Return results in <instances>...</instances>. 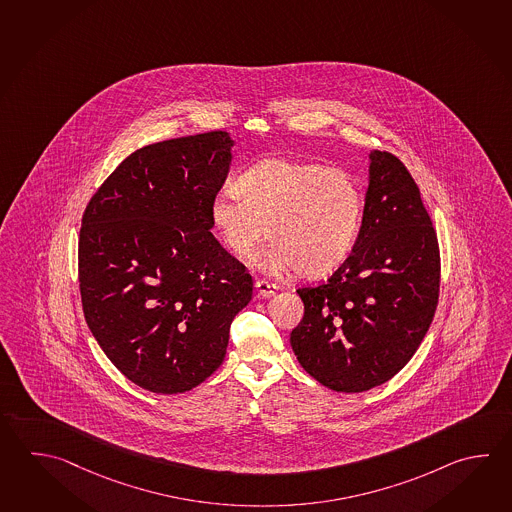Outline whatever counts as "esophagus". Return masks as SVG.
<instances>
[{
    "label": "esophagus",
    "mask_w": 512,
    "mask_h": 512,
    "mask_svg": "<svg viewBox=\"0 0 512 512\" xmlns=\"http://www.w3.org/2000/svg\"><path fill=\"white\" fill-rule=\"evenodd\" d=\"M255 286H257V292H259L261 297H272L279 290V286L275 282L270 281H257Z\"/></svg>",
    "instance_id": "esophagus-1"
}]
</instances>
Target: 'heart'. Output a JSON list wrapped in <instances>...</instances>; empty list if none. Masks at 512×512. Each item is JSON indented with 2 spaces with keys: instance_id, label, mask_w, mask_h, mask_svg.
I'll list each match as a JSON object with an SVG mask.
<instances>
[{
  "instance_id": "1",
  "label": "heart",
  "mask_w": 512,
  "mask_h": 512,
  "mask_svg": "<svg viewBox=\"0 0 512 512\" xmlns=\"http://www.w3.org/2000/svg\"><path fill=\"white\" fill-rule=\"evenodd\" d=\"M363 213L365 197L350 171L288 158L253 164L211 202L213 226L235 257H253L268 233V268L304 279L330 275L348 259Z\"/></svg>"
}]
</instances>
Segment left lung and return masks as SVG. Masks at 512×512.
<instances>
[{
	"mask_svg": "<svg viewBox=\"0 0 512 512\" xmlns=\"http://www.w3.org/2000/svg\"><path fill=\"white\" fill-rule=\"evenodd\" d=\"M438 235L418 184L388 151L370 153L354 250L328 281L299 288L290 335L304 370L335 392H365L407 365L438 308Z\"/></svg>",
	"mask_w": 512,
	"mask_h": 512,
	"instance_id": "left-lung-1",
	"label": "left lung"
}]
</instances>
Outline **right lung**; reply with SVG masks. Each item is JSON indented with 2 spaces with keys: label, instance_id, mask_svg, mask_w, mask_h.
Wrapping results in <instances>:
<instances>
[{
  "label": "right lung",
  "instance_id": "obj_1",
  "mask_svg": "<svg viewBox=\"0 0 512 512\" xmlns=\"http://www.w3.org/2000/svg\"><path fill=\"white\" fill-rule=\"evenodd\" d=\"M226 131L136 149L82 217L78 282L85 321L109 361L155 394H182L224 361L253 279L220 246L211 202L224 186Z\"/></svg>",
  "mask_w": 512,
  "mask_h": 512
}]
</instances>
